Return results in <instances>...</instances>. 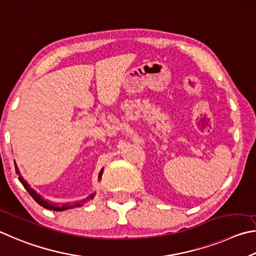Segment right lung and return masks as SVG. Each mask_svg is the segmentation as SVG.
<instances>
[{"instance_id":"1","label":"right lung","mask_w":256,"mask_h":256,"mask_svg":"<svg viewBox=\"0 0 256 256\" xmlns=\"http://www.w3.org/2000/svg\"><path fill=\"white\" fill-rule=\"evenodd\" d=\"M16 172L18 176H19V180H20V182L22 183V186H24V189L29 192V194H30L31 196H32L36 202L39 204L40 206H42L44 208L49 209V210H55V212H62V210H66V209H70V208H73V207H80V204H70V202L62 204H60V206H57V204H55L50 202V201L42 199V196H40L37 194V192H36L34 189H31L28 183H26V182L24 180V178H22V176H20L19 168H16ZM102 173H103V168L101 170L100 173H98V180H101ZM93 196H94V194H92L91 196H88V198H86V200L93 199ZM83 201H85V200H83Z\"/></svg>"}]
</instances>
